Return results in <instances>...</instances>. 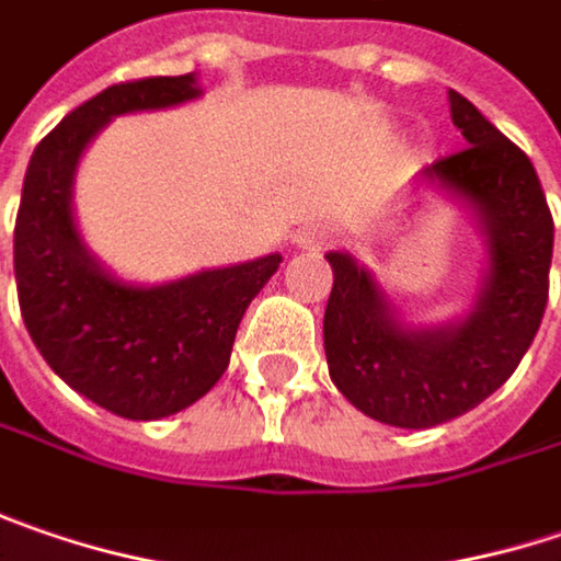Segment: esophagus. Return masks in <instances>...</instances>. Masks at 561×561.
I'll return each instance as SVG.
<instances>
[{
  "mask_svg": "<svg viewBox=\"0 0 561 561\" xmlns=\"http://www.w3.org/2000/svg\"><path fill=\"white\" fill-rule=\"evenodd\" d=\"M330 241H333V234H330V231H323V228H305V231H298V244L308 250L327 248Z\"/></svg>",
  "mask_w": 561,
  "mask_h": 561,
  "instance_id": "34e87169",
  "label": "esophagus"
}]
</instances>
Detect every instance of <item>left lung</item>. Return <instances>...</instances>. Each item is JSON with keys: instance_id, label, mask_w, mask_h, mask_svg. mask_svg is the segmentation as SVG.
Segmentation results:
<instances>
[{"instance_id": "obj_1", "label": "left lung", "mask_w": 561, "mask_h": 561, "mask_svg": "<svg viewBox=\"0 0 561 561\" xmlns=\"http://www.w3.org/2000/svg\"><path fill=\"white\" fill-rule=\"evenodd\" d=\"M450 119L467 146L425 168L467 196L489 234V276L460 327L403 330L375 279L346 253H327L333 291L323 313L330 378L352 407L397 428H432L495 393L530 348L552 263V213L530 158L450 91Z\"/></svg>"}]
</instances>
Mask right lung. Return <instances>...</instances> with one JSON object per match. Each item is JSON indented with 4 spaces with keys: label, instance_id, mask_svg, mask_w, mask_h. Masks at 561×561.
<instances>
[{
    "label": "right lung",
    "instance_id": "1",
    "mask_svg": "<svg viewBox=\"0 0 561 561\" xmlns=\"http://www.w3.org/2000/svg\"><path fill=\"white\" fill-rule=\"evenodd\" d=\"M193 76L104 88L31 154L15 218V282L24 327L53 371L123 419H161L206 397L225 375L234 333L282 256L209 270L161 288L111 279L72 221V174L91 136L116 114L196 98Z\"/></svg>",
    "mask_w": 561,
    "mask_h": 561
}]
</instances>
